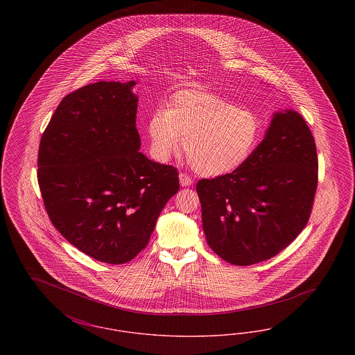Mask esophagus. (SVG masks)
I'll return each mask as SVG.
<instances>
[{"label": "esophagus", "mask_w": 355, "mask_h": 355, "mask_svg": "<svg viewBox=\"0 0 355 355\" xmlns=\"http://www.w3.org/2000/svg\"><path fill=\"white\" fill-rule=\"evenodd\" d=\"M180 184L182 186H190L191 184H193V180L187 175V174H185V173H180Z\"/></svg>", "instance_id": "obj_1"}]
</instances>
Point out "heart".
Segmentation results:
<instances>
[{"label":"heart","instance_id":"1","mask_svg":"<svg viewBox=\"0 0 355 355\" xmlns=\"http://www.w3.org/2000/svg\"><path fill=\"white\" fill-rule=\"evenodd\" d=\"M261 119L216 93L182 90L149 119L154 155L165 161L184 141L187 162L206 177L239 169L253 154L261 137Z\"/></svg>","mask_w":355,"mask_h":355}]
</instances>
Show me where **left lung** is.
<instances>
[{"mask_svg":"<svg viewBox=\"0 0 355 355\" xmlns=\"http://www.w3.org/2000/svg\"><path fill=\"white\" fill-rule=\"evenodd\" d=\"M317 185V148L306 121L294 110L274 113L239 169L198 181L207 245L238 266L270 259L304 230Z\"/></svg>","mask_w":355,"mask_h":355,"instance_id":"8db88e82","label":"left lung"}]
</instances>
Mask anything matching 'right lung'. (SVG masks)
<instances>
[{
  "instance_id": "add662e5",
  "label": "right lung",
  "mask_w": 355,
  "mask_h": 355,
  "mask_svg": "<svg viewBox=\"0 0 355 355\" xmlns=\"http://www.w3.org/2000/svg\"><path fill=\"white\" fill-rule=\"evenodd\" d=\"M135 81L70 93L41 137L37 178L54 227L80 252L121 265L142 252L180 189L174 166L139 152Z\"/></svg>"
}]
</instances>
